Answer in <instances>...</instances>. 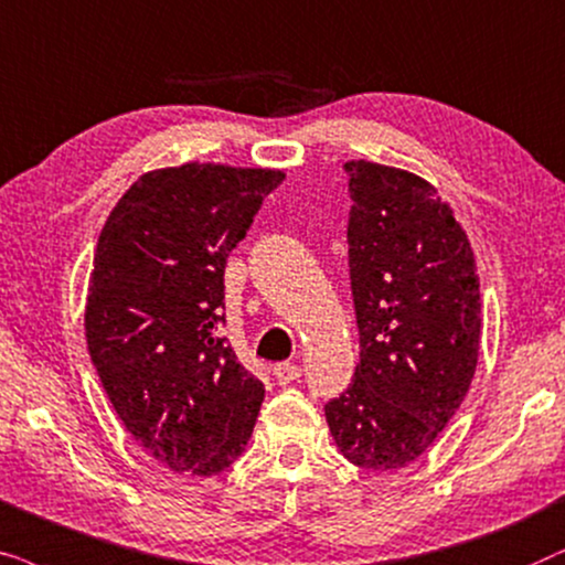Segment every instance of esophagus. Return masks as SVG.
Segmentation results:
<instances>
[{
  "label": "esophagus",
  "instance_id": "esophagus-1",
  "mask_svg": "<svg viewBox=\"0 0 565 565\" xmlns=\"http://www.w3.org/2000/svg\"><path fill=\"white\" fill-rule=\"evenodd\" d=\"M299 377H302V370L297 364H291V361H281V364L274 366V380L278 385H291Z\"/></svg>",
  "mask_w": 565,
  "mask_h": 565
}]
</instances>
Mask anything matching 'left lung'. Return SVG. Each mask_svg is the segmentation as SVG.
Returning a JSON list of instances; mask_svg holds the SVG:
<instances>
[{
  "mask_svg": "<svg viewBox=\"0 0 565 565\" xmlns=\"http://www.w3.org/2000/svg\"><path fill=\"white\" fill-rule=\"evenodd\" d=\"M349 172V268L359 364L326 420L345 460L401 470L434 445L468 395L480 351L470 239L416 172L366 160Z\"/></svg>",
  "mask_w": 565,
  "mask_h": 565,
  "instance_id": "obj_1",
  "label": "left lung"
}]
</instances>
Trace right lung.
<instances>
[{
    "label": "right lung",
    "instance_id": "1",
    "mask_svg": "<svg viewBox=\"0 0 565 565\" xmlns=\"http://www.w3.org/2000/svg\"><path fill=\"white\" fill-rule=\"evenodd\" d=\"M281 180L216 162L149 170L97 237L89 359L126 431L175 472L216 476L250 441L266 387L216 330L230 253Z\"/></svg>",
    "mask_w": 565,
    "mask_h": 565
}]
</instances>
